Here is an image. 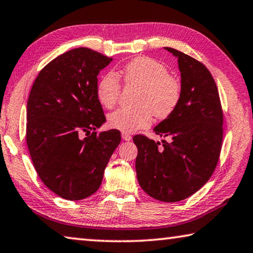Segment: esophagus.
Masks as SVG:
<instances>
[{
    "label": "esophagus",
    "mask_w": 253,
    "mask_h": 253,
    "mask_svg": "<svg viewBox=\"0 0 253 253\" xmlns=\"http://www.w3.org/2000/svg\"><path fill=\"white\" fill-rule=\"evenodd\" d=\"M122 136H123L124 141H130V139H131V136L129 134H127V133H123Z\"/></svg>",
    "instance_id": "obj_1"
}]
</instances>
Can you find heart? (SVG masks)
I'll return each instance as SVG.
<instances>
[{"label": "heart", "mask_w": 253, "mask_h": 253, "mask_svg": "<svg viewBox=\"0 0 253 253\" xmlns=\"http://www.w3.org/2000/svg\"><path fill=\"white\" fill-rule=\"evenodd\" d=\"M126 84L141 87L136 98L135 108H119L111 112L108 123L122 131H134L150 125L152 116L163 119L172 114L181 98V84L169 75L163 64L148 57L135 58L122 70ZM122 90L118 75L108 72L100 80L97 97L103 107L112 108Z\"/></svg>", "instance_id": "1"}]
</instances>
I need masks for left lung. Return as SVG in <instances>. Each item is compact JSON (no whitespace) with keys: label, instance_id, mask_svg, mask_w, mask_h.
I'll use <instances>...</instances> for the list:
<instances>
[{"label":"left lung","instance_id":"obj_1","mask_svg":"<svg viewBox=\"0 0 253 253\" xmlns=\"http://www.w3.org/2000/svg\"><path fill=\"white\" fill-rule=\"evenodd\" d=\"M164 49L178 58L181 98L170 116L154 127L169 142L136 135L135 168L142 189L166 203L194 195L213 174L223 139V111L211 72L197 59L177 49Z\"/></svg>","mask_w":253,"mask_h":253}]
</instances>
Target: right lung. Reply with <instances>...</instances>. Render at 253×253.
<instances>
[{
  "mask_svg": "<svg viewBox=\"0 0 253 253\" xmlns=\"http://www.w3.org/2000/svg\"><path fill=\"white\" fill-rule=\"evenodd\" d=\"M111 61L75 48L48 63L31 87L27 145L39 178L64 199L81 200L99 189L122 139L117 129L94 131L106 122L97 76Z\"/></svg>",
  "mask_w": 253,
  "mask_h": 253,
  "instance_id": "right-lung-1",
  "label": "right lung"
}]
</instances>
